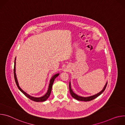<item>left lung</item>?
<instances>
[{
	"instance_id": "8db88e82",
	"label": "left lung",
	"mask_w": 125,
	"mask_h": 125,
	"mask_svg": "<svg viewBox=\"0 0 125 125\" xmlns=\"http://www.w3.org/2000/svg\"><path fill=\"white\" fill-rule=\"evenodd\" d=\"M107 82L103 88V90L100 92H99V93L96 94H94V95H92V96H88V97H82V96H79L77 94H75L72 91V89H71V83H70H70H69V91H70V94L71 95H72V96L75 99L78 100H79V101H91V100H92L94 99H95V98H96L97 97H98V96H99L105 90V88L106 87V86H107Z\"/></svg>"
}]
</instances>
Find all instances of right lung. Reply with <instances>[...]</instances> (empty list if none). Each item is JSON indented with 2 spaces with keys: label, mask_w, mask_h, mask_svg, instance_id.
<instances>
[{
  "label": "right lung",
  "mask_w": 125,
  "mask_h": 125,
  "mask_svg": "<svg viewBox=\"0 0 125 125\" xmlns=\"http://www.w3.org/2000/svg\"><path fill=\"white\" fill-rule=\"evenodd\" d=\"M15 65H16V58L15 59V61H14V79H15V81L16 82V83L17 84V87H18V88L19 89V90L26 96H27L28 98H29L30 99L35 101V102H42V101H45L49 96L51 92V89H52V86L53 83V82H54L55 79L58 76V75H59V74H56L55 75H54L50 79V83H49V87H48V91L46 93V94L40 97H35L33 96H31L30 95H29L28 94H27L26 92H25L24 91H23L22 89L20 88V87L18 83V81L16 78V73H15Z\"/></svg>",
  "instance_id": "right-lung-1"
}]
</instances>
